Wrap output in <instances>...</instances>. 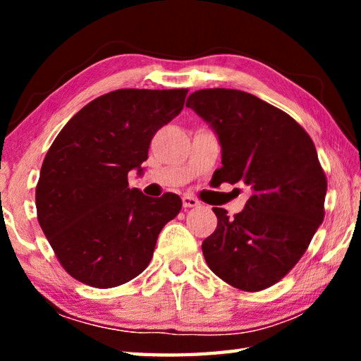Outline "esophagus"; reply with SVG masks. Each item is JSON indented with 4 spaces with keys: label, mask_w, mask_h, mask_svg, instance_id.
<instances>
[{
    "label": "esophagus",
    "mask_w": 361,
    "mask_h": 361,
    "mask_svg": "<svg viewBox=\"0 0 361 361\" xmlns=\"http://www.w3.org/2000/svg\"><path fill=\"white\" fill-rule=\"evenodd\" d=\"M200 202L195 197H191V195H183V207L185 209H194V207H199Z\"/></svg>",
    "instance_id": "1"
}]
</instances>
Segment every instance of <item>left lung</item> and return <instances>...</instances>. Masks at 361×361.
Masks as SVG:
<instances>
[{"instance_id": "1", "label": "left lung", "mask_w": 361, "mask_h": 361, "mask_svg": "<svg viewBox=\"0 0 361 361\" xmlns=\"http://www.w3.org/2000/svg\"><path fill=\"white\" fill-rule=\"evenodd\" d=\"M186 106L218 135V185L252 192L234 218L213 209L218 226L202 242L207 264L235 288L266 290L296 266L325 216L326 176L315 145L291 116L242 90H195Z\"/></svg>"}]
</instances>
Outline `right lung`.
Segmentation results:
<instances>
[{"instance_id":"right-lung-1","label":"right lung","mask_w":361,"mask_h":361,"mask_svg":"<svg viewBox=\"0 0 361 361\" xmlns=\"http://www.w3.org/2000/svg\"><path fill=\"white\" fill-rule=\"evenodd\" d=\"M188 89H119L66 122L49 148L36 185V212L60 264L94 288H113L148 267L159 232L181 199L129 188L143 172L154 133L180 114Z\"/></svg>"}]
</instances>
